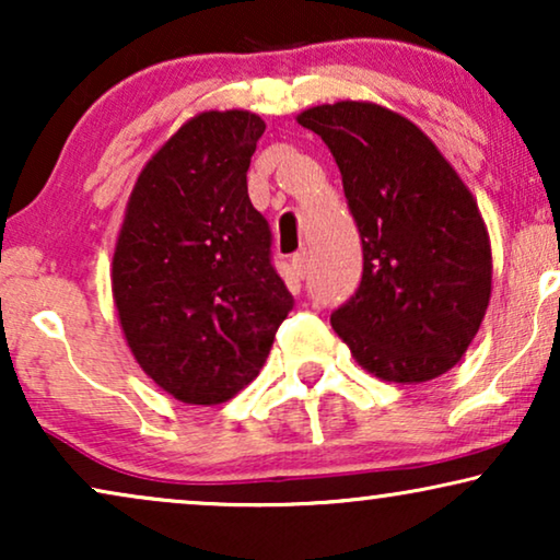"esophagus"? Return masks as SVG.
Segmentation results:
<instances>
[{
	"label": "esophagus",
	"instance_id": "1",
	"mask_svg": "<svg viewBox=\"0 0 560 560\" xmlns=\"http://www.w3.org/2000/svg\"><path fill=\"white\" fill-rule=\"evenodd\" d=\"M290 265H293V272L298 278H305V272H308V255H305V252H298V255L290 259Z\"/></svg>",
	"mask_w": 560,
	"mask_h": 560
}]
</instances>
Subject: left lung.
Returning a JSON list of instances; mask_svg holds the SVG:
<instances>
[{
	"instance_id": "obj_1",
	"label": "left lung",
	"mask_w": 560,
	"mask_h": 560,
	"mask_svg": "<svg viewBox=\"0 0 560 560\" xmlns=\"http://www.w3.org/2000/svg\"><path fill=\"white\" fill-rule=\"evenodd\" d=\"M298 125L331 150L362 236V282L331 313L334 331L385 382L448 372L492 295V249L469 188L410 119L380 104H320Z\"/></svg>"
}]
</instances>
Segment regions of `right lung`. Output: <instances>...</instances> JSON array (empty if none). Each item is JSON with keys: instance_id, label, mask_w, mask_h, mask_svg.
Instances as JSON below:
<instances>
[{"instance_id": "1", "label": "right lung", "mask_w": 560, "mask_h": 560, "mask_svg": "<svg viewBox=\"0 0 560 560\" xmlns=\"http://www.w3.org/2000/svg\"><path fill=\"white\" fill-rule=\"evenodd\" d=\"M265 121L188 119L142 167L112 259L121 331L142 372L175 400L219 405L262 370L293 295L247 171Z\"/></svg>"}]
</instances>
